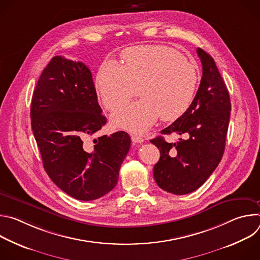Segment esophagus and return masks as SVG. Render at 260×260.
Instances as JSON below:
<instances>
[{
	"mask_svg": "<svg viewBox=\"0 0 260 260\" xmlns=\"http://www.w3.org/2000/svg\"><path fill=\"white\" fill-rule=\"evenodd\" d=\"M132 141L135 143V144H141L144 142V139L140 136H136V135H133L132 136Z\"/></svg>",
	"mask_w": 260,
	"mask_h": 260,
	"instance_id": "obj_1",
	"label": "esophagus"
}]
</instances>
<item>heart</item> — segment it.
Here are the masks:
<instances>
[{"instance_id": "1", "label": "heart", "mask_w": 260, "mask_h": 260, "mask_svg": "<svg viewBox=\"0 0 260 260\" xmlns=\"http://www.w3.org/2000/svg\"><path fill=\"white\" fill-rule=\"evenodd\" d=\"M124 66L105 60L98 70L95 88L104 106L113 111L138 93L142 99L112 115L115 126L135 133L149 128L160 116L174 121L189 108L197 90L196 67L176 50L143 45L122 52Z\"/></svg>"}]
</instances>
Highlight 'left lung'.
<instances>
[{
  "label": "left lung",
  "instance_id": "8db88e82",
  "mask_svg": "<svg viewBox=\"0 0 260 260\" xmlns=\"http://www.w3.org/2000/svg\"><path fill=\"white\" fill-rule=\"evenodd\" d=\"M197 51L203 66L198 92L186 112L160 132L184 135L186 140H150L160 152L153 168L155 182L177 196L197 190L215 171L224 153L231 116L230 93L213 57L201 48Z\"/></svg>",
  "mask_w": 260,
  "mask_h": 260
}]
</instances>
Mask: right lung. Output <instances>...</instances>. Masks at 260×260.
I'll return each instance as SVG.
<instances>
[{
  "mask_svg": "<svg viewBox=\"0 0 260 260\" xmlns=\"http://www.w3.org/2000/svg\"><path fill=\"white\" fill-rule=\"evenodd\" d=\"M30 119L43 167L62 191L87 202L116 186L131 137L121 131L88 142L107 118L83 62L63 56L49 61L32 93Z\"/></svg>",
  "mask_w": 260,
  "mask_h": 260,
  "instance_id": "right-lung-1",
  "label": "right lung"
}]
</instances>
